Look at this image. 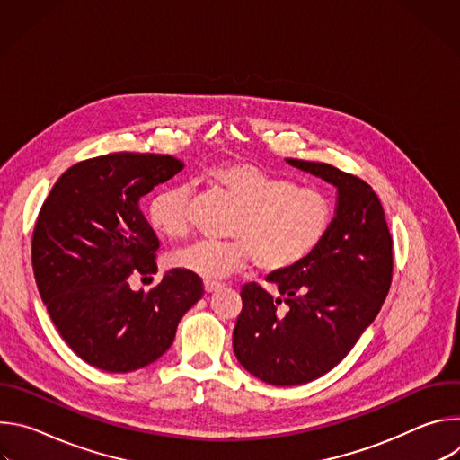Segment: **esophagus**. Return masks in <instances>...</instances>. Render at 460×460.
Returning <instances> with one entry per match:
<instances>
[{"instance_id":"1","label":"esophagus","mask_w":460,"mask_h":460,"mask_svg":"<svg viewBox=\"0 0 460 460\" xmlns=\"http://www.w3.org/2000/svg\"><path fill=\"white\" fill-rule=\"evenodd\" d=\"M224 288H226L224 282H213V280H206V282H204L206 293H217V291H222Z\"/></svg>"}]
</instances>
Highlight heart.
<instances>
[{"label":"heart","instance_id":"heart-1","mask_svg":"<svg viewBox=\"0 0 460 460\" xmlns=\"http://www.w3.org/2000/svg\"><path fill=\"white\" fill-rule=\"evenodd\" d=\"M206 180L238 206L231 240L199 242L174 251L169 264L204 280L226 279L251 260L264 273H284L304 261L325 238L333 202L316 187H302L251 162L209 167ZM149 222L169 240L190 233V194L185 185L160 189L149 202Z\"/></svg>","mask_w":460,"mask_h":460}]
</instances>
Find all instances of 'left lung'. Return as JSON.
<instances>
[{
	"label": "left lung",
	"instance_id": "obj_1",
	"mask_svg": "<svg viewBox=\"0 0 460 460\" xmlns=\"http://www.w3.org/2000/svg\"><path fill=\"white\" fill-rule=\"evenodd\" d=\"M288 162L333 183L339 204L322 243L298 266L268 277L282 296L256 282L242 288L233 349L249 373L273 385L305 384L333 369L378 314L393 277V240L371 185L330 164Z\"/></svg>",
	"mask_w": 460,
	"mask_h": 460
}]
</instances>
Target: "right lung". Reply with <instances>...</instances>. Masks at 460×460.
<instances>
[{
	"mask_svg": "<svg viewBox=\"0 0 460 460\" xmlns=\"http://www.w3.org/2000/svg\"><path fill=\"white\" fill-rule=\"evenodd\" d=\"M183 164L169 155L114 153L65 171L32 233V270L61 339L87 364L127 373L172 344L180 318L204 296L202 279L167 271L147 293L128 277L155 275L160 240L140 199Z\"/></svg>",
	"mask_w": 460,
	"mask_h": 460,
	"instance_id": "1",
	"label": "right lung"
}]
</instances>
